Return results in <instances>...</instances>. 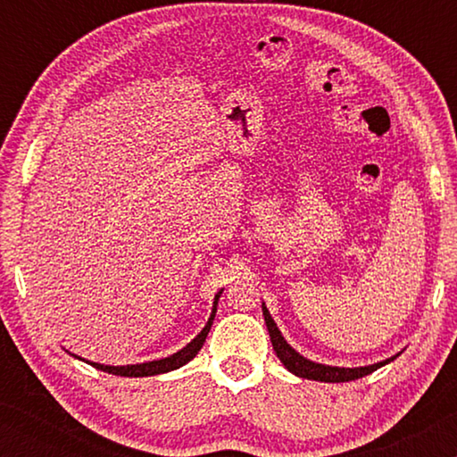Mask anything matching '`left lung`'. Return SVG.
<instances>
[{
	"mask_svg": "<svg viewBox=\"0 0 457 457\" xmlns=\"http://www.w3.org/2000/svg\"><path fill=\"white\" fill-rule=\"evenodd\" d=\"M262 313H264L266 328H269L272 348H275L277 356H279L281 363L286 365V370L292 371V374L298 376V378L318 380V382H348V380H356V378H363V376H367V374H371V371H376L382 365L391 363V361L397 356L395 354V356H391V359L380 361V363L365 365V367H333V365L313 363V361H309L303 354H298L296 350L292 348V345L287 344L286 339H283L281 330L277 328L275 320H272L270 312H269V309H266L264 303H262Z\"/></svg>",
	"mask_w": 457,
	"mask_h": 457,
	"instance_id": "obj_1",
	"label": "left lung"
}]
</instances>
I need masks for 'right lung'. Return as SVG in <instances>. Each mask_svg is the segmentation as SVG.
<instances>
[{"label": "right lung", "mask_w": 457, "mask_h": 457, "mask_svg": "<svg viewBox=\"0 0 457 457\" xmlns=\"http://www.w3.org/2000/svg\"><path fill=\"white\" fill-rule=\"evenodd\" d=\"M223 292V290H221ZM221 292H219L217 296H214V303H212V313L211 318H208L206 327L202 328V333L197 335L195 339H191L185 348L178 350V353L165 356V359H159V361H148V363H137V365H101V363H92V361H86L81 359V356H77V359L86 361V363H90L92 367H96V370H103L107 371V374H113V376H127V378H141V376H156V374H167V371H174L178 367L187 365L188 361L195 356L199 350H202L204 342H206L208 333H211V327H212V320H214V313H217V303H219V296H221Z\"/></svg>", "instance_id": "add662e5"}]
</instances>
